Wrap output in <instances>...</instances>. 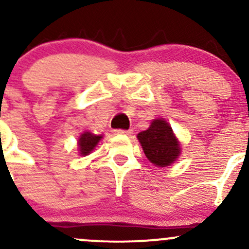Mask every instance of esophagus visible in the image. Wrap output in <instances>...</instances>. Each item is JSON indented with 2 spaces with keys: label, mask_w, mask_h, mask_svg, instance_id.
<instances>
[{
  "label": "esophagus",
  "mask_w": 249,
  "mask_h": 249,
  "mask_svg": "<svg viewBox=\"0 0 249 249\" xmlns=\"http://www.w3.org/2000/svg\"><path fill=\"white\" fill-rule=\"evenodd\" d=\"M117 134H131L132 133V130H122V128H117L115 130Z\"/></svg>",
  "instance_id": "1"
}]
</instances>
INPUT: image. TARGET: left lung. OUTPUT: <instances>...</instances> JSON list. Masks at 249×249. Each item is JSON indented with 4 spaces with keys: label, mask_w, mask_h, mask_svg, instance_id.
<instances>
[{
    "label": "left lung",
    "mask_w": 249,
    "mask_h": 249,
    "mask_svg": "<svg viewBox=\"0 0 249 249\" xmlns=\"http://www.w3.org/2000/svg\"><path fill=\"white\" fill-rule=\"evenodd\" d=\"M137 138L141 142L145 156L156 166H168L179 157L178 139L173 134L172 127L162 119L153 121L146 131L138 133Z\"/></svg>",
    "instance_id": "left-lung-1"
}]
</instances>
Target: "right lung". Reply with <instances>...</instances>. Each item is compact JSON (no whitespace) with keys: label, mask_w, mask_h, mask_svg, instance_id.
Listing matches in <instances>:
<instances>
[{"label":"right lung","mask_w":249,"mask_h":249,"mask_svg":"<svg viewBox=\"0 0 249 249\" xmlns=\"http://www.w3.org/2000/svg\"><path fill=\"white\" fill-rule=\"evenodd\" d=\"M102 139V136H96V134L91 132H84L79 137L78 139V146L81 154L83 156H87L91 152V151L95 148V146L98 144V142Z\"/></svg>","instance_id":"add662e5"}]
</instances>
